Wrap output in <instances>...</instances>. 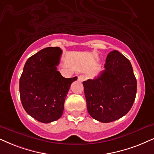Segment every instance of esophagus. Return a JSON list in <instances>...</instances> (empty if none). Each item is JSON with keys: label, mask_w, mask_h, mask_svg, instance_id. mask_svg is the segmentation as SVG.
<instances>
[{"label": "esophagus", "mask_w": 154, "mask_h": 154, "mask_svg": "<svg viewBox=\"0 0 154 154\" xmlns=\"http://www.w3.org/2000/svg\"><path fill=\"white\" fill-rule=\"evenodd\" d=\"M85 79H86V78L83 75H80L78 76V81H80V82H83V81H85Z\"/></svg>", "instance_id": "1"}]
</instances>
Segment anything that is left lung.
<instances>
[{"label":"left lung","instance_id":"obj_1","mask_svg":"<svg viewBox=\"0 0 154 154\" xmlns=\"http://www.w3.org/2000/svg\"><path fill=\"white\" fill-rule=\"evenodd\" d=\"M104 68L100 75L83 85L89 114L100 122L109 123L131 109L137 82L130 61L118 51L108 54Z\"/></svg>","mask_w":154,"mask_h":154}]
</instances>
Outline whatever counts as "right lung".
<instances>
[{"instance_id": "add662e5", "label": "right lung", "mask_w": 154, "mask_h": 154, "mask_svg": "<svg viewBox=\"0 0 154 154\" xmlns=\"http://www.w3.org/2000/svg\"><path fill=\"white\" fill-rule=\"evenodd\" d=\"M62 50L48 47L30 57L19 82L23 107L33 119L48 123L61 117L64 102L77 77L66 79L57 71Z\"/></svg>"}]
</instances>
